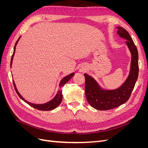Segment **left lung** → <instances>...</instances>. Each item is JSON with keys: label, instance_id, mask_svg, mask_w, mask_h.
<instances>
[{"label": "left lung", "instance_id": "1", "mask_svg": "<svg viewBox=\"0 0 148 148\" xmlns=\"http://www.w3.org/2000/svg\"><path fill=\"white\" fill-rule=\"evenodd\" d=\"M120 37L125 42L132 54L130 71L128 78L119 88L112 90L103 89L91 76L84 73L85 95L88 103L93 108L107 110L115 108L126 102L131 96L137 81L139 73L138 53L136 46L128 31L121 26L117 27Z\"/></svg>", "mask_w": 148, "mask_h": 148}]
</instances>
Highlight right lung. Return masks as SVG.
Returning <instances> with one entry per match:
<instances>
[{
  "mask_svg": "<svg viewBox=\"0 0 148 148\" xmlns=\"http://www.w3.org/2000/svg\"><path fill=\"white\" fill-rule=\"evenodd\" d=\"M20 37L18 38V39L17 40V41L15 43V45L14 46V49H13V55L12 56V59H11V62H10V66H12V61H13V56H14L15 55V49H16V44L18 43V42L19 39H20ZM75 75L74 73H71L70 75H69L68 76H66V77H64V78H62L61 79V81L59 83V89L57 91V95H56V96L53 98V99L52 100H51L50 101H49L46 103H44V104H34V103H31V102H29L27 101H26L24 98L22 97L21 96L20 94L19 93V92L18 91L17 89L16 88V86H15V82L14 81H13V84H14V87H15V91L16 92V93L18 94V95L19 96V97L21 98V99L23 100V101H25L26 103H27L28 104H29V106H31V107H34V108L36 109H38V110H53L56 109V107H57L58 106H59L60 105V104L62 102V88L63 87L64 85L68 82L69 80L72 78L73 76Z\"/></svg>",
  "mask_w": 148,
  "mask_h": 148,
  "instance_id": "obj_1",
  "label": "right lung"
}]
</instances>
